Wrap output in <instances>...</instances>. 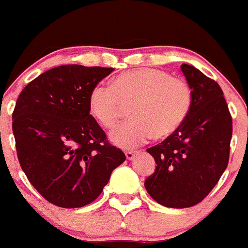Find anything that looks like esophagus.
Instances as JSON below:
<instances>
[{
    "mask_svg": "<svg viewBox=\"0 0 248 248\" xmlns=\"http://www.w3.org/2000/svg\"><path fill=\"white\" fill-rule=\"evenodd\" d=\"M135 154H136V152L135 151H126L125 152V156H126L127 160H132L135 156Z\"/></svg>",
    "mask_w": 248,
    "mask_h": 248,
    "instance_id": "obj_1",
    "label": "esophagus"
}]
</instances>
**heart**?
I'll return each instance as SVG.
<instances>
[{
	"label": "heart",
	"mask_w": 248,
	"mask_h": 248,
	"mask_svg": "<svg viewBox=\"0 0 248 248\" xmlns=\"http://www.w3.org/2000/svg\"><path fill=\"white\" fill-rule=\"evenodd\" d=\"M189 85L156 68H136L121 73L109 85L97 84L89 94V111L101 126L112 129L130 107L131 119L111 132L116 146L134 148L152 137L175 134L192 108Z\"/></svg>",
	"instance_id": "heart-1"
}]
</instances>
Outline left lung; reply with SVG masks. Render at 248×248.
Here are the masks:
<instances>
[{
	"label": "left lung",
	"mask_w": 248,
	"mask_h": 248,
	"mask_svg": "<svg viewBox=\"0 0 248 248\" xmlns=\"http://www.w3.org/2000/svg\"><path fill=\"white\" fill-rule=\"evenodd\" d=\"M192 90L189 116L161 143L147 149L156 164L144 187L158 204L185 208L199 204L228 166L232 116L217 82L194 66H181Z\"/></svg>",
	"instance_id": "8db88e82"
}]
</instances>
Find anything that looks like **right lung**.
<instances>
[{"label": "right lung", "instance_id": "right-lung-1", "mask_svg": "<svg viewBox=\"0 0 248 248\" xmlns=\"http://www.w3.org/2000/svg\"><path fill=\"white\" fill-rule=\"evenodd\" d=\"M113 68L62 65L29 83L16 100L13 134L31 185L59 207L94 202L125 154L90 116L89 94Z\"/></svg>", "mask_w": 248, "mask_h": 248}]
</instances>
